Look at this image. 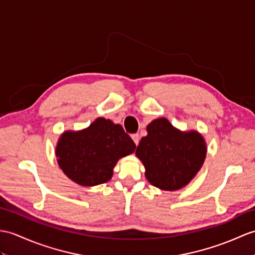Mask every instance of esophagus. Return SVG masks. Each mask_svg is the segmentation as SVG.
Listing matches in <instances>:
<instances>
[{
    "instance_id": "1",
    "label": "esophagus",
    "mask_w": 255,
    "mask_h": 255,
    "mask_svg": "<svg viewBox=\"0 0 255 255\" xmlns=\"http://www.w3.org/2000/svg\"><path fill=\"white\" fill-rule=\"evenodd\" d=\"M131 138H132L133 142L135 143V145H138V144H139V141H140L139 134H138V133H133V134H131Z\"/></svg>"
}]
</instances>
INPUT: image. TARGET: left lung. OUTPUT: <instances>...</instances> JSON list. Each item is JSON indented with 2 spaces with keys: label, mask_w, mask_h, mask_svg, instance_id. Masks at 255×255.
<instances>
[{
  "label": "left lung",
  "mask_w": 255,
  "mask_h": 255,
  "mask_svg": "<svg viewBox=\"0 0 255 255\" xmlns=\"http://www.w3.org/2000/svg\"><path fill=\"white\" fill-rule=\"evenodd\" d=\"M135 154L145 167L153 186L174 191L185 187L197 175L205 159L206 145L197 131L181 132L165 118L146 127Z\"/></svg>",
  "instance_id": "left-lung-1"
}]
</instances>
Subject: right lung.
I'll list each match as a JSON object with an SVG mask.
<instances>
[{
    "instance_id": "obj_1",
    "label": "right lung",
    "mask_w": 255,
    "mask_h": 255,
    "mask_svg": "<svg viewBox=\"0 0 255 255\" xmlns=\"http://www.w3.org/2000/svg\"><path fill=\"white\" fill-rule=\"evenodd\" d=\"M134 149V142L121 125L98 118L81 131L64 132L56 146V156L70 179L89 187L109 181L118 159Z\"/></svg>"
}]
</instances>
